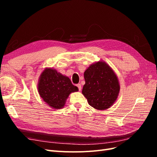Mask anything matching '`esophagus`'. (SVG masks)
Masks as SVG:
<instances>
[{
  "label": "esophagus",
  "mask_w": 157,
  "mask_h": 157,
  "mask_svg": "<svg viewBox=\"0 0 157 157\" xmlns=\"http://www.w3.org/2000/svg\"><path fill=\"white\" fill-rule=\"evenodd\" d=\"M77 86L78 87V90H79V91H80V90H81V88H82L81 84H77Z\"/></svg>",
  "instance_id": "34e87169"
}]
</instances>
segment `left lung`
<instances>
[{
	"mask_svg": "<svg viewBox=\"0 0 157 157\" xmlns=\"http://www.w3.org/2000/svg\"><path fill=\"white\" fill-rule=\"evenodd\" d=\"M85 84L82 93L90 106L104 111L115 103L120 92L115 71L107 63L99 61L90 65L84 73Z\"/></svg>",
	"mask_w": 157,
	"mask_h": 157,
	"instance_id": "1",
	"label": "left lung"
}]
</instances>
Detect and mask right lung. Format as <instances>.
Wrapping results in <instances>:
<instances>
[{
    "label": "right lung",
    "instance_id": "1",
    "mask_svg": "<svg viewBox=\"0 0 157 157\" xmlns=\"http://www.w3.org/2000/svg\"><path fill=\"white\" fill-rule=\"evenodd\" d=\"M37 89L40 98L54 109L63 108L70 94L78 91L69 77L50 67L41 73Z\"/></svg>",
    "mask_w": 157,
    "mask_h": 157
}]
</instances>
